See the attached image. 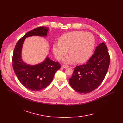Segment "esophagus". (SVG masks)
Segmentation results:
<instances>
[{"instance_id":"obj_1","label":"esophagus","mask_w":123,"mask_h":123,"mask_svg":"<svg viewBox=\"0 0 123 123\" xmlns=\"http://www.w3.org/2000/svg\"><path fill=\"white\" fill-rule=\"evenodd\" d=\"M61 67L62 68H68V66L65 65H63L61 66Z\"/></svg>"}]
</instances>
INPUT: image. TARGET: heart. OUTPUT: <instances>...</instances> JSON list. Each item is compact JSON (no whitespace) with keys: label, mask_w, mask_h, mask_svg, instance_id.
Masks as SVG:
<instances>
[{"label":"heart","mask_w":123,"mask_h":123,"mask_svg":"<svg viewBox=\"0 0 123 123\" xmlns=\"http://www.w3.org/2000/svg\"><path fill=\"white\" fill-rule=\"evenodd\" d=\"M52 46L53 53L58 60L61 59L68 52L70 56L63 61L72 63L75 60L83 63L91 56L95 47L94 36L89 32L75 31L62 35Z\"/></svg>","instance_id":"1"}]
</instances>
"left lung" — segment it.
Listing matches in <instances>:
<instances>
[{
    "mask_svg": "<svg viewBox=\"0 0 123 123\" xmlns=\"http://www.w3.org/2000/svg\"><path fill=\"white\" fill-rule=\"evenodd\" d=\"M110 56L104 42L96 47L95 53L86 64L76 66L69 79L70 85L80 93L87 94L98 88L107 73Z\"/></svg>",
    "mask_w": 123,
    "mask_h": 123,
    "instance_id": "obj_1",
    "label": "left lung"
}]
</instances>
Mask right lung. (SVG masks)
Returning a JSON list of instances; mask_svg holds the SVG:
<instances>
[{
	"instance_id": "add662e5",
	"label": "right lung",
	"mask_w": 123,
	"mask_h": 123,
	"mask_svg": "<svg viewBox=\"0 0 123 123\" xmlns=\"http://www.w3.org/2000/svg\"><path fill=\"white\" fill-rule=\"evenodd\" d=\"M49 30L47 27L42 26L27 32L16 43L13 54L12 65L17 78L25 88L33 91H40L47 87L61 66L48 56L42 62L36 65L26 64L21 57L23 44L26 38L30 36L46 37Z\"/></svg>"
}]
</instances>
